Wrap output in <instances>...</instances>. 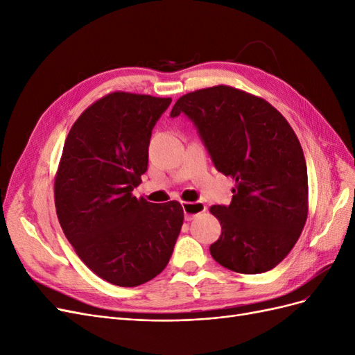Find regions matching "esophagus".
Wrapping results in <instances>:
<instances>
[{"mask_svg":"<svg viewBox=\"0 0 355 355\" xmlns=\"http://www.w3.org/2000/svg\"><path fill=\"white\" fill-rule=\"evenodd\" d=\"M182 207H184V213H185V219L191 220L194 219L196 216H198L200 213L206 211V204L201 202V201H196V202H184L182 204Z\"/></svg>","mask_w":355,"mask_h":355,"instance_id":"1","label":"esophagus"}]
</instances>
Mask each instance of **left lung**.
<instances>
[{
    "mask_svg": "<svg viewBox=\"0 0 355 355\" xmlns=\"http://www.w3.org/2000/svg\"><path fill=\"white\" fill-rule=\"evenodd\" d=\"M194 123L218 171L235 179L230 206H211L222 234L213 259L240 274L272 270L293 249L308 216V173L293 128L271 103L230 87L191 92L170 116Z\"/></svg>",
    "mask_w": 355,
    "mask_h": 355,
    "instance_id": "left-lung-1",
    "label": "left lung"
}]
</instances>
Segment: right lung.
<instances>
[{
  "label": "right lung",
  "instance_id": "obj_1",
  "mask_svg": "<svg viewBox=\"0 0 355 355\" xmlns=\"http://www.w3.org/2000/svg\"><path fill=\"white\" fill-rule=\"evenodd\" d=\"M170 98L115 92L73 123L55 179L63 234L105 282L136 287L168 263L184 223L178 201L136 198L153 128Z\"/></svg>",
  "mask_w": 355,
  "mask_h": 355
}]
</instances>
